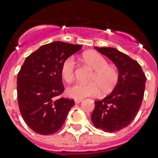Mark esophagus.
I'll list each match as a JSON object with an SVG mask.
<instances>
[{
  "mask_svg": "<svg viewBox=\"0 0 158 158\" xmlns=\"http://www.w3.org/2000/svg\"><path fill=\"white\" fill-rule=\"evenodd\" d=\"M81 101H82V99H75V103H76V104L80 103Z\"/></svg>",
  "mask_w": 158,
  "mask_h": 158,
  "instance_id": "1",
  "label": "esophagus"
}]
</instances>
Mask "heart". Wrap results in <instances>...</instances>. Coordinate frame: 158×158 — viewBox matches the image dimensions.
<instances>
[{
    "label": "heart",
    "mask_w": 158,
    "mask_h": 158,
    "mask_svg": "<svg viewBox=\"0 0 158 158\" xmlns=\"http://www.w3.org/2000/svg\"><path fill=\"white\" fill-rule=\"evenodd\" d=\"M83 61L95 70L89 83H75L67 88L66 93L75 99H83L86 97H95L100 93L106 95L113 91L118 82L119 73L116 67L110 66L102 55L96 52H86ZM76 63L74 57L66 58L61 63V75L67 83L72 81L75 75Z\"/></svg>",
    "instance_id": "1"
}]
</instances>
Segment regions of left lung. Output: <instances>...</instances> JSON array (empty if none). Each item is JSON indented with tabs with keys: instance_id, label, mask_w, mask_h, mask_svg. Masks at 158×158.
Here are the masks:
<instances>
[{
	"instance_id": "left-lung-1",
	"label": "left lung",
	"mask_w": 158,
	"mask_h": 158,
	"mask_svg": "<svg viewBox=\"0 0 158 158\" xmlns=\"http://www.w3.org/2000/svg\"><path fill=\"white\" fill-rule=\"evenodd\" d=\"M95 48L116 65L119 79L110 94L95 101L91 118L97 128L114 132L127 127L138 114L144 94L146 76L140 65L123 52L114 48Z\"/></svg>"
}]
</instances>
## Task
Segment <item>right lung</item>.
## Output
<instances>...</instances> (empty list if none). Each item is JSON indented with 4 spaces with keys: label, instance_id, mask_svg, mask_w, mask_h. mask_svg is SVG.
<instances>
[{
    "label": "right lung",
    "instance_id": "obj_1",
    "mask_svg": "<svg viewBox=\"0 0 158 158\" xmlns=\"http://www.w3.org/2000/svg\"><path fill=\"white\" fill-rule=\"evenodd\" d=\"M82 45L55 41L40 47L26 58L17 78V96L27 125L40 135L61 129L75 101L60 97L64 92L61 63Z\"/></svg>",
    "mask_w": 158,
    "mask_h": 158
}]
</instances>
